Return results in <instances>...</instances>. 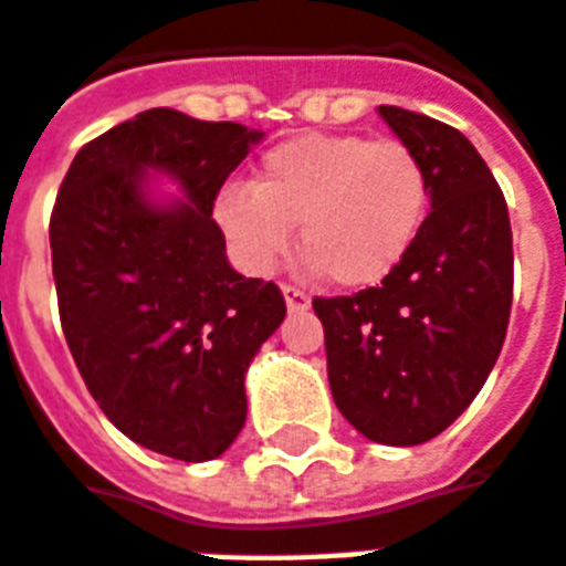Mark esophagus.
<instances>
[{"mask_svg":"<svg viewBox=\"0 0 566 566\" xmlns=\"http://www.w3.org/2000/svg\"><path fill=\"white\" fill-rule=\"evenodd\" d=\"M283 298H286V307L292 310V313L310 307V295L298 286H289V283H283Z\"/></svg>","mask_w":566,"mask_h":566,"instance_id":"34e87169","label":"esophagus"}]
</instances>
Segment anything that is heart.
<instances>
[{
	"label": "heart",
	"instance_id": "1",
	"mask_svg": "<svg viewBox=\"0 0 566 566\" xmlns=\"http://www.w3.org/2000/svg\"><path fill=\"white\" fill-rule=\"evenodd\" d=\"M429 178L402 139L304 134L262 155L248 187H223L214 220L241 265L268 274L292 244L343 289L379 286L415 248Z\"/></svg>",
	"mask_w": 566,
	"mask_h": 566
}]
</instances>
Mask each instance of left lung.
<instances>
[{
  "label": "left lung",
  "mask_w": 566,
  "mask_h": 566,
  "mask_svg": "<svg viewBox=\"0 0 566 566\" xmlns=\"http://www.w3.org/2000/svg\"><path fill=\"white\" fill-rule=\"evenodd\" d=\"M379 116L423 160L432 211L388 280L313 310L339 415L369 441L411 448L460 418L499 360L513 232L499 181L457 127L402 106Z\"/></svg>",
  "instance_id": "1"
}]
</instances>
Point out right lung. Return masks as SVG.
I'll use <instances>...</instances> for the list:
<instances>
[{
    "label": "right lung",
    "mask_w": 566,
    "mask_h": 566,
    "mask_svg": "<svg viewBox=\"0 0 566 566\" xmlns=\"http://www.w3.org/2000/svg\"><path fill=\"white\" fill-rule=\"evenodd\" d=\"M262 130L146 109L86 143L50 218L59 318L76 369L127 439L181 462L220 457L248 418L244 373L286 301L238 274L211 218ZM185 200L157 207L147 169Z\"/></svg>",
    "instance_id": "1"
}]
</instances>
